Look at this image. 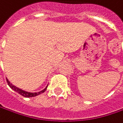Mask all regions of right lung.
Segmentation results:
<instances>
[{
	"label": "right lung",
	"instance_id": "add662e5",
	"mask_svg": "<svg viewBox=\"0 0 123 123\" xmlns=\"http://www.w3.org/2000/svg\"><path fill=\"white\" fill-rule=\"evenodd\" d=\"M6 81H7V83H8V85L13 90V91H15V92H16L17 93H18L19 94H21V96H23V97H36V96H37V95H39V94H41L42 93H44L45 91H46V89H47V86H46V88L45 89H44L43 90H42L41 92H34V93H31V92H25V91H24V90H22V89H19V88H18V87H16V86H15L14 85H13L12 84H11L10 83V81L6 79ZM48 86V85H47Z\"/></svg>",
	"mask_w": 123,
	"mask_h": 123
}]
</instances>
